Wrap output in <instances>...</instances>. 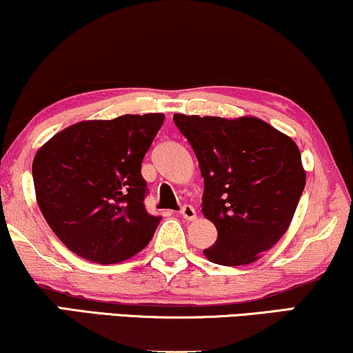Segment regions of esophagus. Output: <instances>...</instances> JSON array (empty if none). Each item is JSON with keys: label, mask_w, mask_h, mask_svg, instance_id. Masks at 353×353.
<instances>
[{"label": "esophagus", "mask_w": 353, "mask_h": 353, "mask_svg": "<svg viewBox=\"0 0 353 353\" xmlns=\"http://www.w3.org/2000/svg\"><path fill=\"white\" fill-rule=\"evenodd\" d=\"M181 215H182V219H185V220H194L195 217H197V212H195L192 205H184L181 209Z\"/></svg>", "instance_id": "esophagus-1"}]
</instances>
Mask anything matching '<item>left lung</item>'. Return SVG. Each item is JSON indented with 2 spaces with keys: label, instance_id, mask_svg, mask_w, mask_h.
Returning a JSON list of instances; mask_svg holds the SVG:
<instances>
[{
  "label": "left lung",
  "instance_id": "obj_1",
  "mask_svg": "<svg viewBox=\"0 0 353 353\" xmlns=\"http://www.w3.org/2000/svg\"><path fill=\"white\" fill-rule=\"evenodd\" d=\"M203 177L202 214L217 227L203 254L241 266L273 248L290 227L305 185L301 152L290 136L260 118L174 114Z\"/></svg>",
  "mask_w": 353,
  "mask_h": 353
}]
</instances>
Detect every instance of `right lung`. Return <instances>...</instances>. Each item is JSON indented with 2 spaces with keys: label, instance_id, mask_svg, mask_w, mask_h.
Here are the masks:
<instances>
[{
  "label": "right lung",
  "instance_id": "obj_1",
  "mask_svg": "<svg viewBox=\"0 0 353 353\" xmlns=\"http://www.w3.org/2000/svg\"><path fill=\"white\" fill-rule=\"evenodd\" d=\"M163 121V113L80 121L34 156L39 209L70 252L112 265L150 243L161 217L144 207L141 163Z\"/></svg>",
  "mask_w": 353,
  "mask_h": 353
}]
</instances>
